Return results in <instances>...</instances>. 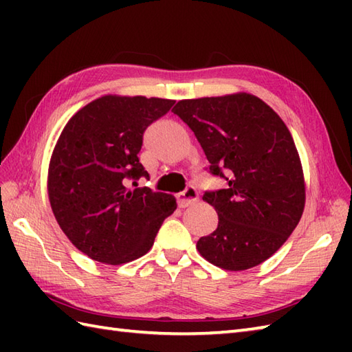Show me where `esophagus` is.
I'll return each mask as SVG.
<instances>
[{"label": "esophagus", "instance_id": "esophagus-1", "mask_svg": "<svg viewBox=\"0 0 352 352\" xmlns=\"http://www.w3.org/2000/svg\"><path fill=\"white\" fill-rule=\"evenodd\" d=\"M198 198H199V193H198V189L195 188V186H188V188H186L182 193H178L177 195L178 206H180L182 208L195 204Z\"/></svg>", "mask_w": 352, "mask_h": 352}]
</instances>
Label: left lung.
<instances>
[{
  "mask_svg": "<svg viewBox=\"0 0 352 352\" xmlns=\"http://www.w3.org/2000/svg\"><path fill=\"white\" fill-rule=\"evenodd\" d=\"M172 111L195 134L208 172L227 182L204 193L219 222L197 250L227 271L260 265L287 241L304 210L302 168L286 124L250 94L183 100Z\"/></svg>",
  "mask_w": 352,
  "mask_h": 352,
  "instance_id": "1",
  "label": "left lung"
}]
</instances>
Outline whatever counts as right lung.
I'll return each mask as SVG.
<instances>
[{
  "label": "right lung",
  "mask_w": 352,
  "mask_h": 352,
  "mask_svg": "<svg viewBox=\"0 0 352 352\" xmlns=\"http://www.w3.org/2000/svg\"><path fill=\"white\" fill-rule=\"evenodd\" d=\"M174 102L101 96L78 110L58 138L48 170L51 208L63 233L92 260L122 265L142 257L177 208L168 193L138 188L148 177L138 157L144 133Z\"/></svg>",
  "instance_id": "1"
}]
</instances>
